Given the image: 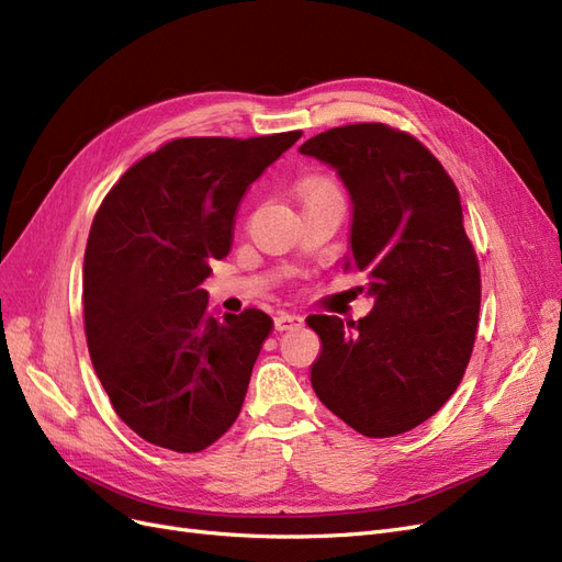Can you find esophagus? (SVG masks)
<instances>
[{
    "label": "esophagus",
    "mask_w": 562,
    "mask_h": 562,
    "mask_svg": "<svg viewBox=\"0 0 562 562\" xmlns=\"http://www.w3.org/2000/svg\"><path fill=\"white\" fill-rule=\"evenodd\" d=\"M303 326V317L296 313H278L276 315V328L278 330H296Z\"/></svg>",
    "instance_id": "1"
}]
</instances>
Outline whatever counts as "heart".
Instances as JSON below:
<instances>
[{
  "mask_svg": "<svg viewBox=\"0 0 562 562\" xmlns=\"http://www.w3.org/2000/svg\"><path fill=\"white\" fill-rule=\"evenodd\" d=\"M336 190L334 187H330L328 182H310L307 187H305V194L307 196H317V194H334Z\"/></svg>",
  "mask_w": 562,
  "mask_h": 562,
  "instance_id": "1",
  "label": "heart"
}]
</instances>
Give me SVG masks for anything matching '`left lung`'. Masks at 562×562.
Masks as SVG:
<instances>
[{
  "instance_id": "1",
  "label": "left lung",
  "mask_w": 562,
  "mask_h": 562,
  "mask_svg": "<svg viewBox=\"0 0 562 562\" xmlns=\"http://www.w3.org/2000/svg\"><path fill=\"white\" fill-rule=\"evenodd\" d=\"M299 153L342 180L351 201L342 268L366 273L375 299L359 322L307 317L322 340L310 382L347 426L393 438L449 401L472 355L482 286L461 196L417 138L386 124L328 130Z\"/></svg>"
}]
</instances>
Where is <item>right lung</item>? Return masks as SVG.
<instances>
[{
	"label": "right lung",
	"mask_w": 562,
	"mask_h": 562,
	"mask_svg": "<svg viewBox=\"0 0 562 562\" xmlns=\"http://www.w3.org/2000/svg\"><path fill=\"white\" fill-rule=\"evenodd\" d=\"M301 138H178L103 199L82 263L90 359L117 417L150 445L194 453L238 419L270 319L211 313L201 282L232 247L238 203Z\"/></svg>",
	"instance_id": "right-lung-1"
}]
</instances>
